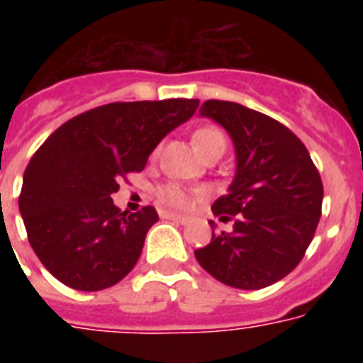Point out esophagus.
I'll list each match as a JSON object with an SVG mask.
<instances>
[{
  "label": "esophagus",
  "instance_id": "1",
  "mask_svg": "<svg viewBox=\"0 0 363 363\" xmlns=\"http://www.w3.org/2000/svg\"><path fill=\"white\" fill-rule=\"evenodd\" d=\"M164 218H169V220H177V222H181V224H188L190 222V218L184 215H177V213H164Z\"/></svg>",
  "mask_w": 363,
  "mask_h": 363
}]
</instances>
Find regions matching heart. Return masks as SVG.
Here are the masks:
<instances>
[{
  "label": "heart",
  "mask_w": 363,
  "mask_h": 363,
  "mask_svg": "<svg viewBox=\"0 0 363 363\" xmlns=\"http://www.w3.org/2000/svg\"><path fill=\"white\" fill-rule=\"evenodd\" d=\"M192 143L199 154L215 152V150H226V137L220 130L216 128H201V130L194 131ZM158 198L162 203L169 205V207H186L190 203V194L181 188L179 184H165L164 188L158 190Z\"/></svg>",
  "instance_id": "heart-1"
}]
</instances>
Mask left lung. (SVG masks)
<instances>
[{
  "instance_id": "left-lung-1",
  "label": "left lung",
  "mask_w": 363,
  "mask_h": 363,
  "mask_svg": "<svg viewBox=\"0 0 363 363\" xmlns=\"http://www.w3.org/2000/svg\"><path fill=\"white\" fill-rule=\"evenodd\" d=\"M199 115L230 133L238 167L226 196L211 207L222 222L233 218V232L213 228L196 259L228 286H271L301 262L315 238L324 198L318 169L298 135L264 113L207 99Z\"/></svg>"
}]
</instances>
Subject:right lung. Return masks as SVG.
Here are the masks:
<instances>
[{
  "label": "right lung",
  "instance_id": "add662e5",
  "mask_svg": "<svg viewBox=\"0 0 363 363\" xmlns=\"http://www.w3.org/2000/svg\"><path fill=\"white\" fill-rule=\"evenodd\" d=\"M199 99L116 101L62 124L31 156L18 198L28 241L65 286L96 292L122 281L141 256L158 213H121L111 194L143 171L158 143Z\"/></svg>",
  "mask_w": 363,
  "mask_h": 363
}]
</instances>
